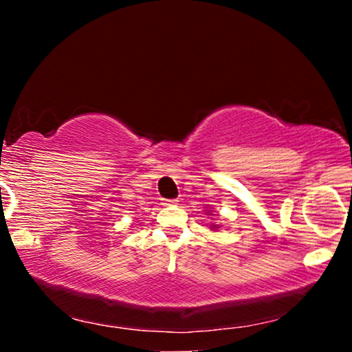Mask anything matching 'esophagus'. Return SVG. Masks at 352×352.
Returning a JSON list of instances; mask_svg holds the SVG:
<instances>
[{"label":"esophagus","instance_id":"esophagus-1","mask_svg":"<svg viewBox=\"0 0 352 352\" xmlns=\"http://www.w3.org/2000/svg\"><path fill=\"white\" fill-rule=\"evenodd\" d=\"M162 205H165V206H175V205H177V200H175V199H163Z\"/></svg>","mask_w":352,"mask_h":352}]
</instances>
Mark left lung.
I'll return each mask as SVG.
<instances>
[{"mask_svg":"<svg viewBox=\"0 0 352 352\" xmlns=\"http://www.w3.org/2000/svg\"><path fill=\"white\" fill-rule=\"evenodd\" d=\"M213 228H214V226H213Z\"/></svg>","mask_w":352,"mask_h":352,"instance_id":"obj_1","label":"left lung"}]
</instances>
